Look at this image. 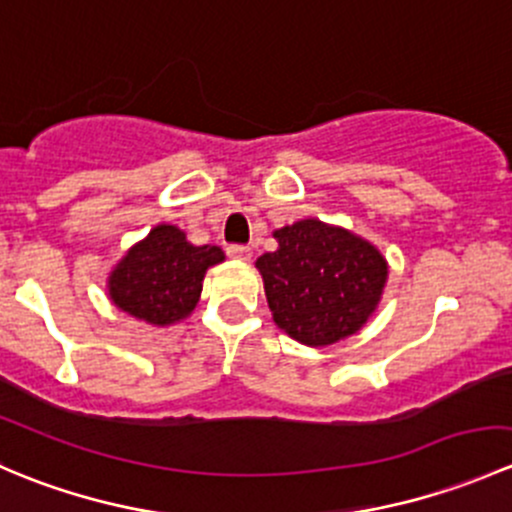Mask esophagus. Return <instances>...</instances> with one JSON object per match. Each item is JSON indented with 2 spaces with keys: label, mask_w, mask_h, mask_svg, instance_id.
<instances>
[{
  "label": "esophagus",
  "mask_w": 512,
  "mask_h": 512,
  "mask_svg": "<svg viewBox=\"0 0 512 512\" xmlns=\"http://www.w3.org/2000/svg\"><path fill=\"white\" fill-rule=\"evenodd\" d=\"M227 255L235 257V260H250L252 247L250 245H227Z\"/></svg>",
  "instance_id": "esophagus-1"
}]
</instances>
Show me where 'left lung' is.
<instances>
[{
	"label": "left lung",
	"instance_id": "1",
	"mask_svg": "<svg viewBox=\"0 0 512 512\" xmlns=\"http://www.w3.org/2000/svg\"><path fill=\"white\" fill-rule=\"evenodd\" d=\"M277 250L257 260L277 327L307 347L359 332L381 299L386 260L342 227L302 220L275 232Z\"/></svg>",
	"mask_w": 512,
	"mask_h": 512
}]
</instances>
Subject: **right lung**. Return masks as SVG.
<instances>
[{
  "instance_id": "add662e5",
  "label": "right lung",
  "mask_w": 512,
  "mask_h": 512,
  "mask_svg": "<svg viewBox=\"0 0 512 512\" xmlns=\"http://www.w3.org/2000/svg\"><path fill=\"white\" fill-rule=\"evenodd\" d=\"M223 260L218 245H190L183 230L158 225L118 262L108 277V294L131 317L163 327L193 312L205 272Z\"/></svg>"
}]
</instances>
